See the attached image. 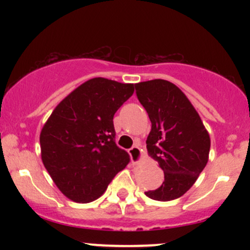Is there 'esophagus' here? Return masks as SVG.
<instances>
[{
  "mask_svg": "<svg viewBox=\"0 0 250 250\" xmlns=\"http://www.w3.org/2000/svg\"><path fill=\"white\" fill-rule=\"evenodd\" d=\"M129 155H130L131 162H133L134 165H136V163H139L140 161H141L142 150L137 147V146H135V147L129 149Z\"/></svg>",
  "mask_w": 250,
  "mask_h": 250,
  "instance_id": "1",
  "label": "esophagus"
}]
</instances>
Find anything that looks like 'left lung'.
Here are the masks:
<instances>
[{"mask_svg":"<svg viewBox=\"0 0 250 250\" xmlns=\"http://www.w3.org/2000/svg\"><path fill=\"white\" fill-rule=\"evenodd\" d=\"M139 101L147 110L151 130L148 154L159 163L165 181L146 193L156 201H171L186 194L208 162L210 137L188 97L166 80L135 84Z\"/></svg>","mask_w":250,"mask_h":250,"instance_id":"1","label":"left lung"}]
</instances>
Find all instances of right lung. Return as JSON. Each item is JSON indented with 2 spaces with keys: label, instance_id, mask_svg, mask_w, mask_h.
<instances>
[{
  "label": "right lung",
  "instance_id": "right-lung-1",
  "mask_svg": "<svg viewBox=\"0 0 250 250\" xmlns=\"http://www.w3.org/2000/svg\"><path fill=\"white\" fill-rule=\"evenodd\" d=\"M133 93V83L94 77L64 97L43 125L42 162L69 200L99 199L129 163L127 151L115 143L113 119Z\"/></svg>",
  "mask_w": 250,
  "mask_h": 250
}]
</instances>
